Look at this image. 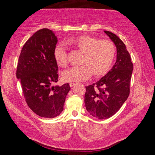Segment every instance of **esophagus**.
Masks as SVG:
<instances>
[{"label": "esophagus", "instance_id": "1", "mask_svg": "<svg viewBox=\"0 0 155 155\" xmlns=\"http://www.w3.org/2000/svg\"><path fill=\"white\" fill-rule=\"evenodd\" d=\"M75 84H75V83H70V87H73V86H75Z\"/></svg>", "mask_w": 155, "mask_h": 155}]
</instances>
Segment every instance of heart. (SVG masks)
<instances>
[{
	"label": "heart",
	"mask_w": 155,
	"mask_h": 155,
	"mask_svg": "<svg viewBox=\"0 0 155 155\" xmlns=\"http://www.w3.org/2000/svg\"><path fill=\"white\" fill-rule=\"evenodd\" d=\"M84 54L82 66L73 67L63 72L62 79L67 82H80L87 80L91 75L101 77L108 72L115 57V47L108 40H99L91 35H82L73 40L64 41ZM54 55L57 64L62 67L67 65V53L64 47L59 44L55 47Z\"/></svg>",
	"instance_id": "obj_1"
}]
</instances>
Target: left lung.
I'll use <instances>...</instances> for the list:
<instances>
[{"instance_id":"1","label":"left lung","mask_w":155,"mask_h":155,"mask_svg":"<svg viewBox=\"0 0 155 155\" xmlns=\"http://www.w3.org/2000/svg\"><path fill=\"white\" fill-rule=\"evenodd\" d=\"M117 48L113 68L96 83L86 87L84 103L91 115L98 120L110 118L120 110L130 94L133 64L126 45L117 35L104 31Z\"/></svg>"}]
</instances>
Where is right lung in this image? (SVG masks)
<instances>
[{"label":"right lung","mask_w":155,"mask_h":155,"mask_svg":"<svg viewBox=\"0 0 155 155\" xmlns=\"http://www.w3.org/2000/svg\"><path fill=\"white\" fill-rule=\"evenodd\" d=\"M58 38L51 30L40 29L25 42L20 52L16 78L20 80L24 97L33 112L42 117L54 118L62 112L68 83L58 82V67L54 55Z\"/></svg>","instance_id":"1"}]
</instances>
